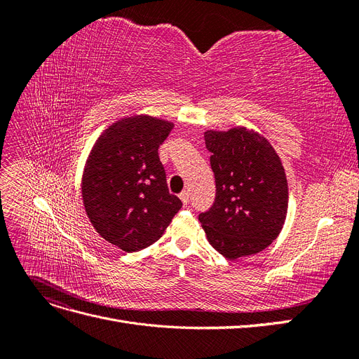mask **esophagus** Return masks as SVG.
I'll return each instance as SVG.
<instances>
[{
  "label": "esophagus",
  "mask_w": 359,
  "mask_h": 359,
  "mask_svg": "<svg viewBox=\"0 0 359 359\" xmlns=\"http://www.w3.org/2000/svg\"><path fill=\"white\" fill-rule=\"evenodd\" d=\"M189 198H190V194H189V191H186V190H184V191L180 194V199L182 201V203H184V205H187V203H189V201H190Z\"/></svg>",
  "instance_id": "1"
}]
</instances>
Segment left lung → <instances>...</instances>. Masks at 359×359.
I'll list each match as a JSON object with an SVG mask.
<instances>
[{"label":"left lung","instance_id":"obj_1","mask_svg":"<svg viewBox=\"0 0 359 359\" xmlns=\"http://www.w3.org/2000/svg\"><path fill=\"white\" fill-rule=\"evenodd\" d=\"M215 177V202L199 222L210 244L233 260L262 252L287 215L286 172L274 147L247 127L206 130Z\"/></svg>","mask_w":359,"mask_h":359}]
</instances>
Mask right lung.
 <instances>
[{
  "label": "right lung",
  "instance_id": "1",
  "mask_svg": "<svg viewBox=\"0 0 359 359\" xmlns=\"http://www.w3.org/2000/svg\"><path fill=\"white\" fill-rule=\"evenodd\" d=\"M173 123L147 114L116 119L93 145L81 181L86 215L104 241L132 253L154 244L182 206L168 190L158 147Z\"/></svg>",
  "mask_w": 359,
  "mask_h": 359
}]
</instances>
